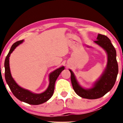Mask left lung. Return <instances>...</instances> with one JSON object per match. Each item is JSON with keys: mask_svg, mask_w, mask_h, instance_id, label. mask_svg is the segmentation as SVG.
I'll return each mask as SVG.
<instances>
[{"mask_svg": "<svg viewBox=\"0 0 123 123\" xmlns=\"http://www.w3.org/2000/svg\"><path fill=\"white\" fill-rule=\"evenodd\" d=\"M95 43L100 45L106 51L107 64L101 78L90 89L83 88L77 82L74 73L71 70L70 78L74 91L82 98L97 99L104 96L111 90L115 85L118 73V64L117 60V53L110 40L105 35L98 34Z\"/></svg>", "mask_w": 123, "mask_h": 123, "instance_id": "obj_1", "label": "left lung"}]
</instances>
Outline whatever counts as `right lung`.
<instances>
[{
  "mask_svg": "<svg viewBox=\"0 0 123 123\" xmlns=\"http://www.w3.org/2000/svg\"><path fill=\"white\" fill-rule=\"evenodd\" d=\"M23 41V40H20V41H17L16 43H13L9 50V52L7 56H6L4 62L5 78H6V83L9 86L12 92L18 100L30 104V105H40V104L46 102L53 96L54 91L55 81H56V79L58 78L60 73L63 70H64V67H60V68L57 69L50 74L49 85L48 89L43 93L40 94L33 93L29 91L21 88L16 83V82L12 77L11 72H10L9 59L11 54L15 49V48L19 44H21Z\"/></svg>",
  "mask_w": 123,
  "mask_h": 123,
  "instance_id": "add662e5",
  "label": "right lung"
}]
</instances>
